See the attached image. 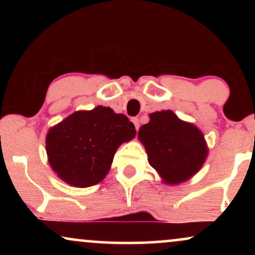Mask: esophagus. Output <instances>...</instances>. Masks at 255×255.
Returning <instances> with one entry per match:
<instances>
[{"label":"esophagus","instance_id":"1","mask_svg":"<svg viewBox=\"0 0 255 255\" xmlns=\"http://www.w3.org/2000/svg\"><path fill=\"white\" fill-rule=\"evenodd\" d=\"M131 121H133L134 126H135V129H136V130L139 129V127H140V124H139V119H137V118H133V119H131Z\"/></svg>","mask_w":255,"mask_h":255}]
</instances>
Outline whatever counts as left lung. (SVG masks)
<instances>
[{"label":"left lung","mask_w":255,"mask_h":255,"mask_svg":"<svg viewBox=\"0 0 255 255\" xmlns=\"http://www.w3.org/2000/svg\"><path fill=\"white\" fill-rule=\"evenodd\" d=\"M137 137L145 146L150 165L168 184L191 178L207 157L200 129L178 119L171 110L150 114V122L140 127Z\"/></svg>","instance_id":"obj_1"}]
</instances>
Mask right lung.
I'll return each mask as SVG.
<instances>
[{
	"instance_id": "right-lung-1",
	"label": "right lung",
	"mask_w": 255,
	"mask_h": 255,
	"mask_svg": "<svg viewBox=\"0 0 255 255\" xmlns=\"http://www.w3.org/2000/svg\"><path fill=\"white\" fill-rule=\"evenodd\" d=\"M135 134L127 116L111 108L98 105L90 111H75L48 131L49 164L71 186H95L109 172L119 146Z\"/></svg>"
}]
</instances>
